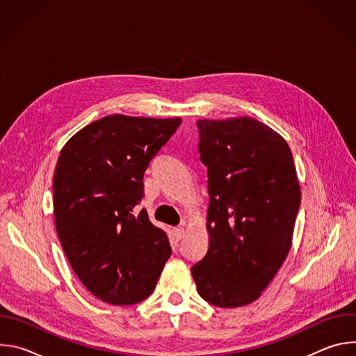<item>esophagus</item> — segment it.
<instances>
[{
  "label": "esophagus",
  "instance_id": "34e87169",
  "mask_svg": "<svg viewBox=\"0 0 356 356\" xmlns=\"http://www.w3.org/2000/svg\"><path fill=\"white\" fill-rule=\"evenodd\" d=\"M173 236L177 239V241H180L183 236H184V229L183 228H173Z\"/></svg>",
  "mask_w": 356,
  "mask_h": 356
}]
</instances>
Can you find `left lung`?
I'll list each match as a JSON object with an SVG mask.
<instances>
[{
  "label": "left lung",
  "mask_w": 356,
  "mask_h": 356,
  "mask_svg": "<svg viewBox=\"0 0 356 356\" xmlns=\"http://www.w3.org/2000/svg\"><path fill=\"white\" fill-rule=\"evenodd\" d=\"M200 159L209 169V250L191 266L213 306L261 297L291 248L300 186L287 142L250 117L198 120Z\"/></svg>",
  "instance_id": "left-lung-1"
}]
</instances>
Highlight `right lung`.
<instances>
[{
	"label": "right lung",
	"mask_w": 356,
	"mask_h": 356,
	"mask_svg": "<svg viewBox=\"0 0 356 356\" xmlns=\"http://www.w3.org/2000/svg\"><path fill=\"white\" fill-rule=\"evenodd\" d=\"M181 118L108 115L63 146L54 177L55 225L67 261L97 298L131 306L154 291L172 255L149 221L143 173Z\"/></svg>",
	"instance_id": "1"
}]
</instances>
